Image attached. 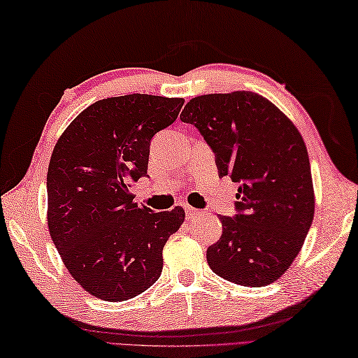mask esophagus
<instances>
[{"instance_id":"esophagus-1","label":"esophagus","mask_w":358,"mask_h":358,"mask_svg":"<svg viewBox=\"0 0 358 358\" xmlns=\"http://www.w3.org/2000/svg\"><path fill=\"white\" fill-rule=\"evenodd\" d=\"M185 213H187L188 217H194V216L201 215V210L194 208V207H192V206H185Z\"/></svg>"}]
</instances>
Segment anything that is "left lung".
Returning <instances> with one entry per match:
<instances>
[{"instance_id":"left-lung-1","label":"left lung","mask_w":358,"mask_h":358,"mask_svg":"<svg viewBox=\"0 0 358 358\" xmlns=\"http://www.w3.org/2000/svg\"><path fill=\"white\" fill-rule=\"evenodd\" d=\"M180 120L199 129L220 176L238 182L236 215L207 250L211 271L247 287L272 284L300 253L315 211L308 150L272 101L250 91L207 94Z\"/></svg>"}]
</instances>
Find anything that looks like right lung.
I'll return each mask as SVG.
<instances>
[{"mask_svg":"<svg viewBox=\"0 0 358 358\" xmlns=\"http://www.w3.org/2000/svg\"><path fill=\"white\" fill-rule=\"evenodd\" d=\"M184 99L148 94L99 100L58 138L48 169V227L80 286L127 301L162 273V250L185 220L182 207L155 213L129 192L148 176L151 138L178 119Z\"/></svg>","mask_w":358,"mask_h":358,"instance_id":"right-lung-1","label":"right lung"}]
</instances>
